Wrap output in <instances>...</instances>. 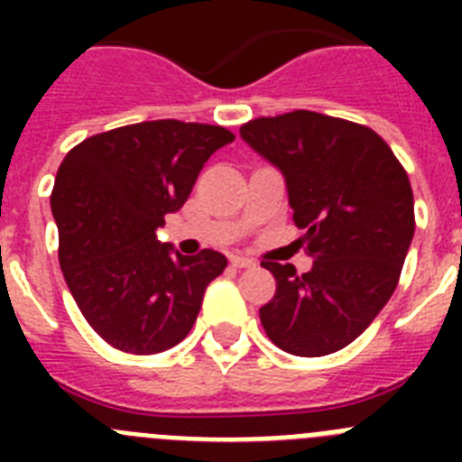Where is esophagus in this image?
Listing matches in <instances>:
<instances>
[{
    "label": "esophagus",
    "instance_id": "obj_1",
    "mask_svg": "<svg viewBox=\"0 0 462 462\" xmlns=\"http://www.w3.org/2000/svg\"><path fill=\"white\" fill-rule=\"evenodd\" d=\"M231 266H236V268H252V266H254V261L247 259V256L236 254V256H231Z\"/></svg>",
    "mask_w": 462,
    "mask_h": 462
}]
</instances>
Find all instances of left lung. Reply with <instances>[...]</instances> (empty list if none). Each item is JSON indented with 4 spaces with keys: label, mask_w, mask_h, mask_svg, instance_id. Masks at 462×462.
Segmentation results:
<instances>
[{
    "label": "left lung",
    "mask_w": 462,
    "mask_h": 462,
    "mask_svg": "<svg viewBox=\"0 0 462 462\" xmlns=\"http://www.w3.org/2000/svg\"><path fill=\"white\" fill-rule=\"evenodd\" d=\"M254 152L284 175L293 222L314 263L263 261L277 291L261 324L293 356H326L389 303L414 238V196L393 150L370 126L312 110L240 126Z\"/></svg>",
    "instance_id": "8db88e82"
}]
</instances>
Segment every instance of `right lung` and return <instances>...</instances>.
Wrapping results in <instances>:
<instances>
[{"label":"right lung","mask_w":462,"mask_h":462,"mask_svg":"<svg viewBox=\"0 0 462 462\" xmlns=\"http://www.w3.org/2000/svg\"><path fill=\"white\" fill-rule=\"evenodd\" d=\"M234 138L217 125L138 122L85 138L60 164L51 194L60 266L88 324L120 352L159 354L185 340L226 268L215 250L185 256L159 243L157 228Z\"/></svg>","instance_id":"obj_1"}]
</instances>
